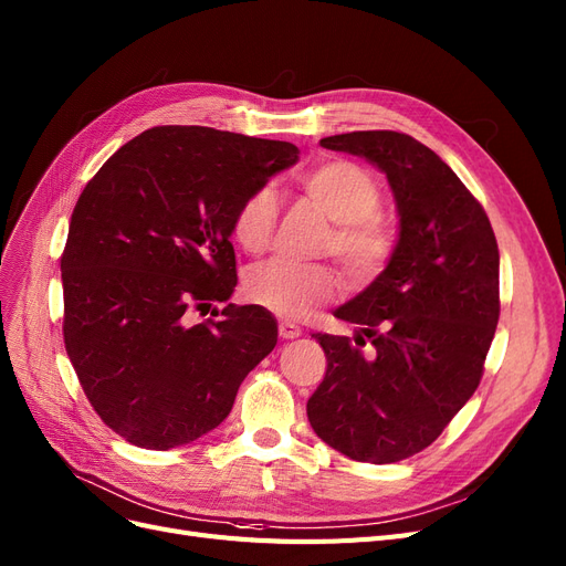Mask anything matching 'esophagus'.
I'll return each mask as SVG.
<instances>
[{"label":"esophagus","instance_id":"esophagus-1","mask_svg":"<svg viewBox=\"0 0 566 566\" xmlns=\"http://www.w3.org/2000/svg\"><path fill=\"white\" fill-rule=\"evenodd\" d=\"M279 335H281V339H297L302 335V327L292 325V323H281L279 325Z\"/></svg>","mask_w":566,"mask_h":566}]
</instances>
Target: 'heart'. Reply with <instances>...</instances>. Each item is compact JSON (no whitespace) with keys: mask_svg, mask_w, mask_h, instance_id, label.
Here are the masks:
<instances>
[{"mask_svg":"<svg viewBox=\"0 0 566 566\" xmlns=\"http://www.w3.org/2000/svg\"><path fill=\"white\" fill-rule=\"evenodd\" d=\"M295 187L306 203L329 220L321 252L333 255L354 287L375 283L391 264L398 245L396 222L379 210L381 187L363 166L327 159L295 175ZM279 222L274 191L260 187L239 203L231 220L237 243L260 255L271 243ZM337 276L327 264L266 262L245 279L252 304L283 321H304L335 295Z\"/></svg>","mask_w":566,"mask_h":566,"instance_id":"b5f03b06","label":"heart"}]
</instances>
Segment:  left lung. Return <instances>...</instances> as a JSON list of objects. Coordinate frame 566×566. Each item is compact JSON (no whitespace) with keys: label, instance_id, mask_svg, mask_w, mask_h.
Returning <instances> with one entry per match:
<instances>
[{"label":"left lung","instance_id":"1","mask_svg":"<svg viewBox=\"0 0 566 566\" xmlns=\"http://www.w3.org/2000/svg\"><path fill=\"white\" fill-rule=\"evenodd\" d=\"M321 145L386 172L400 239L384 274L335 311L358 335H311L327 369L306 415L344 457L396 463L426 450L475 394L501 311L499 245L480 201L412 135L354 130Z\"/></svg>","mask_w":566,"mask_h":566}]
</instances>
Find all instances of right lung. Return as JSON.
I'll list each match as a JSON object with an SVG mask.
<instances>
[{
	"label": "right lung",
	"instance_id": "obj_1",
	"mask_svg": "<svg viewBox=\"0 0 566 566\" xmlns=\"http://www.w3.org/2000/svg\"><path fill=\"white\" fill-rule=\"evenodd\" d=\"M300 149L206 126H157L116 149L74 206L63 271V337L91 407L145 450L206 436L276 346L262 306L189 311L237 287L231 220Z\"/></svg>",
	"mask_w": 566,
	"mask_h": 566
}]
</instances>
